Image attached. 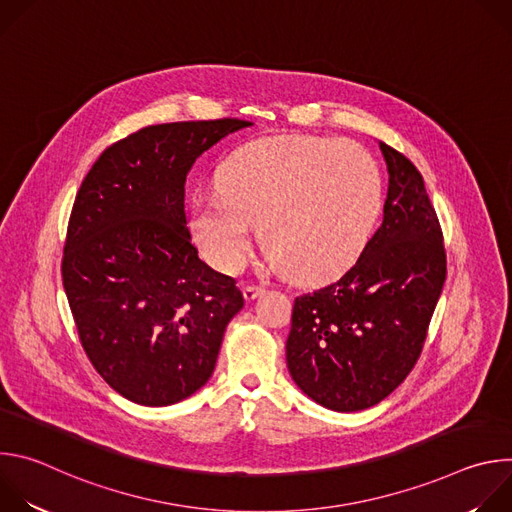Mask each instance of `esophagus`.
Returning a JSON list of instances; mask_svg holds the SVG:
<instances>
[{"mask_svg": "<svg viewBox=\"0 0 512 512\" xmlns=\"http://www.w3.org/2000/svg\"><path fill=\"white\" fill-rule=\"evenodd\" d=\"M263 291H265L263 285H247V287H243V296H245L247 302H251V300L259 298V296L263 294Z\"/></svg>", "mask_w": 512, "mask_h": 512, "instance_id": "obj_1", "label": "esophagus"}]
</instances>
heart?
<instances>
[{
    "label": "heart",
    "instance_id": "1",
    "mask_svg": "<svg viewBox=\"0 0 512 512\" xmlns=\"http://www.w3.org/2000/svg\"><path fill=\"white\" fill-rule=\"evenodd\" d=\"M218 190L194 200L190 233L210 265L237 271L259 243L302 285L342 275L367 247L383 210L375 158L332 137L253 139L218 168Z\"/></svg>",
    "mask_w": 512,
    "mask_h": 512
}]
</instances>
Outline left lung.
Returning <instances> with one entry per match:
<instances>
[{
  "mask_svg": "<svg viewBox=\"0 0 512 512\" xmlns=\"http://www.w3.org/2000/svg\"><path fill=\"white\" fill-rule=\"evenodd\" d=\"M381 152L389 170L383 225L338 281L296 298L285 344L296 385L344 413L381 403L411 373L448 273L423 176L385 141Z\"/></svg>",
  "mask_w": 512,
  "mask_h": 512,
  "instance_id": "obj_1",
  "label": "left lung"
}]
</instances>
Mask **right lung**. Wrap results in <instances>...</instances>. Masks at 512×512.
Wrapping results in <instances>:
<instances>
[{"label":"right lung","mask_w":512,"mask_h":512,"mask_svg":"<svg viewBox=\"0 0 512 512\" xmlns=\"http://www.w3.org/2000/svg\"><path fill=\"white\" fill-rule=\"evenodd\" d=\"M243 119L160 123L115 141L85 176L68 218L62 283L79 340L125 399L164 407L212 375L237 281L198 259L186 174Z\"/></svg>","instance_id":"add662e5"}]
</instances>
